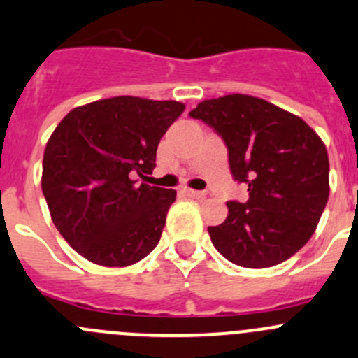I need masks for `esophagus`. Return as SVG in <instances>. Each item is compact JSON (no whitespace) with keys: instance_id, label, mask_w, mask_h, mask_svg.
<instances>
[{"instance_id":"obj_1","label":"esophagus","mask_w":358,"mask_h":358,"mask_svg":"<svg viewBox=\"0 0 358 358\" xmlns=\"http://www.w3.org/2000/svg\"><path fill=\"white\" fill-rule=\"evenodd\" d=\"M183 192H185L189 197H194V199H201V197L206 196V192H203V190H194V189H183Z\"/></svg>"}]
</instances>
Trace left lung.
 I'll return each mask as SVG.
<instances>
[{"instance_id":"8db88e82","label":"left lung","mask_w":358,"mask_h":358,"mask_svg":"<svg viewBox=\"0 0 358 358\" xmlns=\"http://www.w3.org/2000/svg\"><path fill=\"white\" fill-rule=\"evenodd\" d=\"M222 136L232 178L248 185L229 201L211 243L236 266L271 267L299 252L329 199V155L318 134L294 113L246 94L206 99L189 113Z\"/></svg>"}]
</instances>
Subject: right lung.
Listing matches in <instances>:
<instances>
[{
    "instance_id": "right-lung-1",
    "label": "right lung",
    "mask_w": 358,
    "mask_h": 358,
    "mask_svg": "<svg viewBox=\"0 0 358 358\" xmlns=\"http://www.w3.org/2000/svg\"><path fill=\"white\" fill-rule=\"evenodd\" d=\"M185 105L134 96L73 108L43 154L41 190L71 248L106 267L136 264L157 246L176 190L140 183Z\"/></svg>"
}]
</instances>
